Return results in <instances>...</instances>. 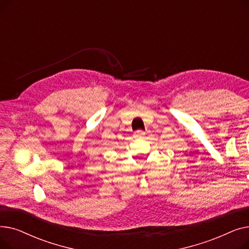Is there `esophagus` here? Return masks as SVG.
I'll use <instances>...</instances> for the list:
<instances>
[{
    "instance_id": "obj_1",
    "label": "esophagus",
    "mask_w": 249,
    "mask_h": 249,
    "mask_svg": "<svg viewBox=\"0 0 249 249\" xmlns=\"http://www.w3.org/2000/svg\"><path fill=\"white\" fill-rule=\"evenodd\" d=\"M134 135L136 138H141L145 135V132L143 131V130H137V131L134 132Z\"/></svg>"
}]
</instances>
